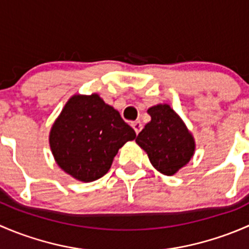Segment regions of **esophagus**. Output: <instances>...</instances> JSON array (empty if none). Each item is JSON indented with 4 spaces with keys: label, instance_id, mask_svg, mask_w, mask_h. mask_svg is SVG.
Here are the masks:
<instances>
[{
    "label": "esophagus",
    "instance_id": "1",
    "mask_svg": "<svg viewBox=\"0 0 249 249\" xmlns=\"http://www.w3.org/2000/svg\"><path fill=\"white\" fill-rule=\"evenodd\" d=\"M131 126L134 127L135 132H136L137 135L140 134V131H141V130H142V127H143V126H142V123H141L140 120H136V122H134V123H132V124H131Z\"/></svg>",
    "mask_w": 249,
    "mask_h": 249
}]
</instances>
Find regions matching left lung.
I'll use <instances>...</instances> for the list:
<instances>
[{"label": "left lung", "mask_w": 249, "mask_h": 249, "mask_svg": "<svg viewBox=\"0 0 249 249\" xmlns=\"http://www.w3.org/2000/svg\"><path fill=\"white\" fill-rule=\"evenodd\" d=\"M147 112L150 122L136 137V143L147 153L157 171L173 176L194 155V136L170 105H155Z\"/></svg>", "instance_id": "1"}]
</instances>
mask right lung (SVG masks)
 I'll return each instance as SVG.
<instances>
[{"label": "right lung", "mask_w": 249, "mask_h": 249, "mask_svg": "<svg viewBox=\"0 0 249 249\" xmlns=\"http://www.w3.org/2000/svg\"><path fill=\"white\" fill-rule=\"evenodd\" d=\"M135 137L134 129L99 94H76L55 119L49 145L62 171L88 183L106 175L119 148Z\"/></svg>", "instance_id": "1"}]
</instances>
